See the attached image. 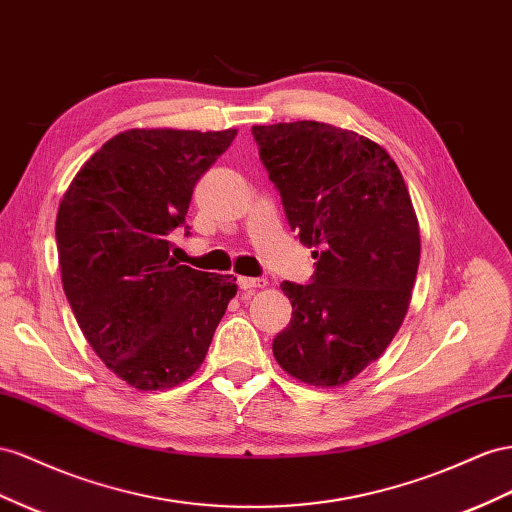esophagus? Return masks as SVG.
Returning <instances> with one entry per match:
<instances>
[{"label": "esophagus", "instance_id": "1", "mask_svg": "<svg viewBox=\"0 0 512 512\" xmlns=\"http://www.w3.org/2000/svg\"><path fill=\"white\" fill-rule=\"evenodd\" d=\"M239 286L243 290H254V288H265L267 280L265 278H239Z\"/></svg>", "mask_w": 512, "mask_h": 512}]
</instances>
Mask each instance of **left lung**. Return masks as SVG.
Listing matches in <instances>:
<instances>
[{
  "label": "left lung",
  "instance_id": "obj_1",
  "mask_svg": "<svg viewBox=\"0 0 512 512\" xmlns=\"http://www.w3.org/2000/svg\"><path fill=\"white\" fill-rule=\"evenodd\" d=\"M252 135L316 260L310 284L282 282L293 319L273 355L303 383L344 385L388 349L411 301L420 228L403 174L383 146L334 124H256Z\"/></svg>",
  "mask_w": 512,
  "mask_h": 512
}]
</instances>
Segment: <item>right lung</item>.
<instances>
[{
	"mask_svg": "<svg viewBox=\"0 0 512 512\" xmlns=\"http://www.w3.org/2000/svg\"><path fill=\"white\" fill-rule=\"evenodd\" d=\"M237 129H131L68 185L55 219L62 286L86 340L131 388L170 390L204 362L237 278L170 256L200 176ZM185 226V234H187Z\"/></svg>",
	"mask_w": 512,
	"mask_h": 512,
	"instance_id": "1",
	"label": "right lung"
}]
</instances>
